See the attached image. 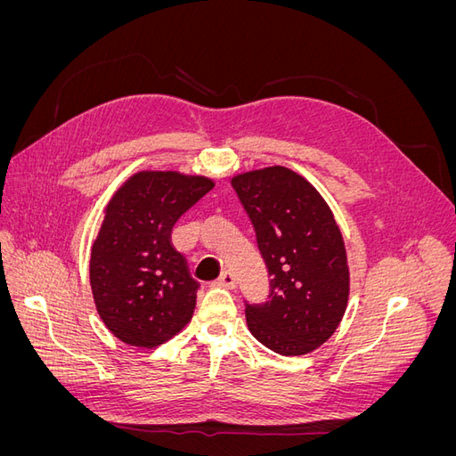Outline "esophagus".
I'll return each mask as SVG.
<instances>
[{
  "instance_id": "1",
  "label": "esophagus",
  "mask_w": 456,
  "mask_h": 456,
  "mask_svg": "<svg viewBox=\"0 0 456 456\" xmlns=\"http://www.w3.org/2000/svg\"><path fill=\"white\" fill-rule=\"evenodd\" d=\"M215 285H218V287H226V289H236V285H238V281H236V275H233L230 270H226V272L220 273V278L216 280V283H215Z\"/></svg>"
}]
</instances>
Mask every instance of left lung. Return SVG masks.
Returning a JSON list of instances; mask_svg holds the SVG:
<instances>
[{
    "mask_svg": "<svg viewBox=\"0 0 456 456\" xmlns=\"http://www.w3.org/2000/svg\"><path fill=\"white\" fill-rule=\"evenodd\" d=\"M249 215L270 278L268 298L245 300L253 337L281 355L315 350L335 333L348 305L342 233L317 190L287 167L232 178Z\"/></svg>",
    "mask_w": 456,
    "mask_h": 456,
    "instance_id": "obj_1",
    "label": "left lung"
}]
</instances>
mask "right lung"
I'll return each mask as SVG.
<instances>
[{
  "mask_svg": "<svg viewBox=\"0 0 456 456\" xmlns=\"http://www.w3.org/2000/svg\"><path fill=\"white\" fill-rule=\"evenodd\" d=\"M213 186L205 176L144 171L108 203L89 278L96 310L119 340L154 348L191 320L200 283L173 247L171 232Z\"/></svg>",
  "mask_w": 456,
  "mask_h": 456,
  "instance_id": "right-lung-1",
  "label": "right lung"
}]
</instances>
